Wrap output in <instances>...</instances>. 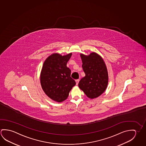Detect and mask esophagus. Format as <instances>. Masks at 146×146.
I'll return each instance as SVG.
<instances>
[{
	"mask_svg": "<svg viewBox=\"0 0 146 146\" xmlns=\"http://www.w3.org/2000/svg\"><path fill=\"white\" fill-rule=\"evenodd\" d=\"M75 81H76V85H78V84L79 83V79H77V80H75Z\"/></svg>",
	"mask_w": 146,
	"mask_h": 146,
	"instance_id": "1",
	"label": "esophagus"
}]
</instances>
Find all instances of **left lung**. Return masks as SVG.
Here are the masks:
<instances>
[{"mask_svg": "<svg viewBox=\"0 0 146 146\" xmlns=\"http://www.w3.org/2000/svg\"><path fill=\"white\" fill-rule=\"evenodd\" d=\"M82 67L86 76L79 81L78 86L90 99L97 98L105 92L108 82L107 67L100 55L91 52L80 53Z\"/></svg>", "mask_w": 146, "mask_h": 146, "instance_id": "1", "label": "left lung"}]
</instances>
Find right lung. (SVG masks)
I'll return each instance as SVG.
<instances>
[{"instance_id":"add662e5","label":"right lung","mask_w":146,"mask_h":146,"mask_svg":"<svg viewBox=\"0 0 146 146\" xmlns=\"http://www.w3.org/2000/svg\"><path fill=\"white\" fill-rule=\"evenodd\" d=\"M72 53L62 55L54 53L46 59L40 74L43 91L52 100L62 102L68 97L69 92L76 84L71 77V70L67 64Z\"/></svg>"}]
</instances>
